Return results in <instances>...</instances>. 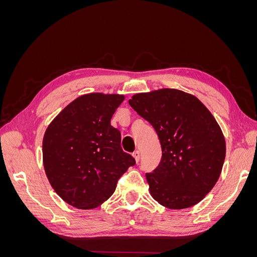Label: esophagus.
Wrapping results in <instances>:
<instances>
[{
  "label": "esophagus",
  "instance_id": "esophagus-1",
  "mask_svg": "<svg viewBox=\"0 0 257 257\" xmlns=\"http://www.w3.org/2000/svg\"><path fill=\"white\" fill-rule=\"evenodd\" d=\"M133 157H134V159H135L136 163H138V162H139V160H141V152H139L138 150L134 151V152H133Z\"/></svg>",
  "mask_w": 257,
  "mask_h": 257
}]
</instances>
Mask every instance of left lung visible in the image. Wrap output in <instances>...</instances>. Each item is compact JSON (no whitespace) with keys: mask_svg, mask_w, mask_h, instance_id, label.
Segmentation results:
<instances>
[{"mask_svg":"<svg viewBox=\"0 0 257 257\" xmlns=\"http://www.w3.org/2000/svg\"><path fill=\"white\" fill-rule=\"evenodd\" d=\"M128 103L160 139V164L146 174L152 197L169 209L199 203L219 179L226 152L214 116L197 97L176 89L139 93Z\"/></svg>","mask_w":257,"mask_h":257,"instance_id":"obj_1","label":"left lung"}]
</instances>
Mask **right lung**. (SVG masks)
<instances>
[{"mask_svg":"<svg viewBox=\"0 0 257 257\" xmlns=\"http://www.w3.org/2000/svg\"><path fill=\"white\" fill-rule=\"evenodd\" d=\"M123 95L90 93L67 105L45 132L46 175L58 195L73 207L93 209L109 198L120 177L136 164L111 126Z\"/></svg>","mask_w":257,"mask_h":257,"instance_id":"add662e5","label":"right lung"}]
</instances>
